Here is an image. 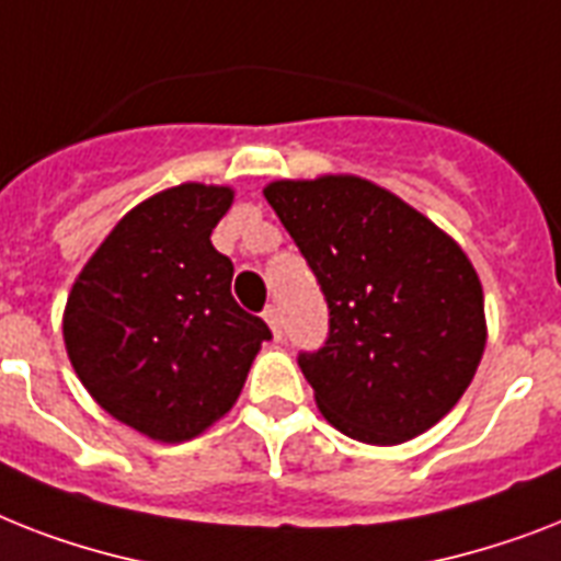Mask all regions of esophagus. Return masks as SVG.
Masks as SVG:
<instances>
[{"instance_id":"34e87169","label":"esophagus","mask_w":561,"mask_h":561,"mask_svg":"<svg viewBox=\"0 0 561 561\" xmlns=\"http://www.w3.org/2000/svg\"><path fill=\"white\" fill-rule=\"evenodd\" d=\"M265 322L271 325L273 336H276V340H282V313L276 305H267L265 308Z\"/></svg>"}]
</instances>
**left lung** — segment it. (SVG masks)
Here are the masks:
<instances>
[{
  "label": "left lung",
  "instance_id": "8db88e82",
  "mask_svg": "<svg viewBox=\"0 0 561 561\" xmlns=\"http://www.w3.org/2000/svg\"><path fill=\"white\" fill-rule=\"evenodd\" d=\"M265 198L325 294V345L299 354L325 421L377 446L435 426L472 383L486 343L467 253L366 178L273 181Z\"/></svg>",
  "mask_w": 561,
  "mask_h": 561
}]
</instances>
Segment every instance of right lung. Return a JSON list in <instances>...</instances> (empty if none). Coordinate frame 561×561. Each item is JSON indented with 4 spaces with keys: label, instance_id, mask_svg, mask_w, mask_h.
<instances>
[{
    "label": "right lung",
    "instance_id": "1",
    "mask_svg": "<svg viewBox=\"0 0 561 561\" xmlns=\"http://www.w3.org/2000/svg\"><path fill=\"white\" fill-rule=\"evenodd\" d=\"M230 186L181 184L129 209L77 276L62 313L80 383L112 417L181 444L233 409L271 328L230 294L209 241Z\"/></svg>",
    "mask_w": 561,
    "mask_h": 561
}]
</instances>
